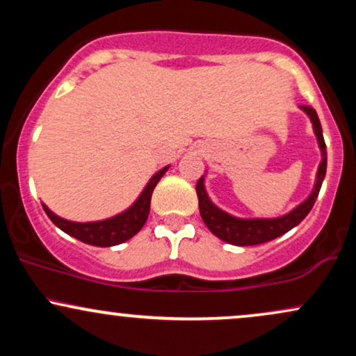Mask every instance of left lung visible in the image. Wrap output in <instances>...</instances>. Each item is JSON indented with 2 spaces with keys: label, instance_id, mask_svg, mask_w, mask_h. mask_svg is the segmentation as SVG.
Segmentation results:
<instances>
[{
  "label": "left lung",
  "instance_id": "1",
  "mask_svg": "<svg viewBox=\"0 0 356 356\" xmlns=\"http://www.w3.org/2000/svg\"><path fill=\"white\" fill-rule=\"evenodd\" d=\"M306 115L309 117L313 124V132L316 136L318 147L321 150V162L318 165L316 179H314V186L312 194L305 199L303 202L298 204L295 209H291L288 214L277 216V218H236L229 212L222 211L220 207L216 206L207 195L206 186H204V175L197 181L195 192H197L199 199V211H201V218L209 231L219 239L226 241V243L234 244V246H256V244L268 243L284 232L298 226L303 220L308 212L312 211L314 201H316L318 194H320L321 184L325 181L326 174V144L323 138V130L320 118H318L316 110L312 107L301 105L300 107Z\"/></svg>",
  "mask_w": 356,
  "mask_h": 356
}]
</instances>
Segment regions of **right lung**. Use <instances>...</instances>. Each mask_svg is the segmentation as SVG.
I'll use <instances>...</instances> for the list:
<instances>
[{"label": "right lung", "instance_id": "add662e5", "mask_svg": "<svg viewBox=\"0 0 356 356\" xmlns=\"http://www.w3.org/2000/svg\"><path fill=\"white\" fill-rule=\"evenodd\" d=\"M169 167L170 165L162 167L161 170H157V172L150 177V181L147 182L144 191L140 192V195H138L132 206L127 207V209L122 211L120 214L112 216V218L108 219L92 220V222H75V220H68L56 216L55 212L50 211V207L44 206V204L43 209L47 212L48 218L51 219V222L55 224L56 227H60L63 232H67L68 236H72V238L79 239L85 244H92V246L99 248L117 246V244H122L125 243V241H129L130 238H134V236L144 227L145 220L149 218L152 192Z\"/></svg>", "mask_w": 356, "mask_h": 356}]
</instances>
